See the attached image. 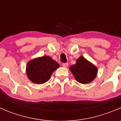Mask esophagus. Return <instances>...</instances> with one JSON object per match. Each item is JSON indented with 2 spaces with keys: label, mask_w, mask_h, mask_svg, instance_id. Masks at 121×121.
Masks as SVG:
<instances>
[{
  "label": "esophagus",
  "mask_w": 121,
  "mask_h": 121,
  "mask_svg": "<svg viewBox=\"0 0 121 121\" xmlns=\"http://www.w3.org/2000/svg\"><path fill=\"white\" fill-rule=\"evenodd\" d=\"M68 64L67 63H63V66L64 67H68Z\"/></svg>",
  "instance_id": "1"
}]
</instances>
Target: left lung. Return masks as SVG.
<instances>
[{
	"instance_id": "8db88e82",
	"label": "left lung",
	"mask_w": 121,
	"mask_h": 121,
	"mask_svg": "<svg viewBox=\"0 0 121 121\" xmlns=\"http://www.w3.org/2000/svg\"><path fill=\"white\" fill-rule=\"evenodd\" d=\"M69 70L77 81L81 84H88L95 78L98 68L82 56H80L76 63L69 67Z\"/></svg>"
}]
</instances>
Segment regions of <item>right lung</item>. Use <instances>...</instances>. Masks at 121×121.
I'll return each mask as SVG.
<instances>
[{
    "instance_id": "obj_1",
    "label": "right lung",
    "mask_w": 121,
    "mask_h": 121,
    "mask_svg": "<svg viewBox=\"0 0 121 121\" xmlns=\"http://www.w3.org/2000/svg\"><path fill=\"white\" fill-rule=\"evenodd\" d=\"M59 66L58 63L51 57L44 56L28 62L26 65V74L31 82L42 84L50 79L53 72Z\"/></svg>"
}]
</instances>
